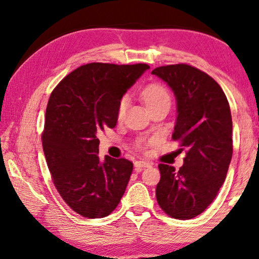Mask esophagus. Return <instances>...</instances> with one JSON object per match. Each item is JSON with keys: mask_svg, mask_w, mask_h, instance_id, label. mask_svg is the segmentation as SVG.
I'll list each match as a JSON object with an SVG mask.
<instances>
[{"mask_svg": "<svg viewBox=\"0 0 259 259\" xmlns=\"http://www.w3.org/2000/svg\"><path fill=\"white\" fill-rule=\"evenodd\" d=\"M148 166H151V164L148 161L138 160V161L134 162V168H136L137 172H141V171H143V168L148 167Z\"/></svg>", "mask_w": 259, "mask_h": 259, "instance_id": "obj_1", "label": "esophagus"}]
</instances>
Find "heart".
Masks as SVG:
<instances>
[{
    "mask_svg": "<svg viewBox=\"0 0 259 259\" xmlns=\"http://www.w3.org/2000/svg\"><path fill=\"white\" fill-rule=\"evenodd\" d=\"M143 99L146 104L147 107H151L152 105L157 104V102L164 101V100H169V95L166 90L160 84H150L143 91ZM127 106V100L126 98H123L120 100L119 106H118V116L121 118L123 113L126 111Z\"/></svg>",
    "mask_w": 259,
    "mask_h": 259,
    "instance_id": "heart-1",
    "label": "heart"
}]
</instances>
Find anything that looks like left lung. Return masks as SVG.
I'll list each match as a JSON object with an SVG mask.
<instances>
[{
  "instance_id": "8db88e82",
  "label": "left lung",
  "mask_w": 259,
  "mask_h": 259,
  "mask_svg": "<svg viewBox=\"0 0 259 259\" xmlns=\"http://www.w3.org/2000/svg\"><path fill=\"white\" fill-rule=\"evenodd\" d=\"M171 88L177 101L172 139L187 148L184 165L160 164L155 196L165 213L192 219L206 210L226 178L232 158V118L222 87L192 66L168 65L152 70Z\"/></svg>"
}]
</instances>
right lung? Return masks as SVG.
Listing matches in <instances>:
<instances>
[{"label": "right lung", "mask_w": 259, "mask_h": 259, "mask_svg": "<svg viewBox=\"0 0 259 259\" xmlns=\"http://www.w3.org/2000/svg\"><path fill=\"white\" fill-rule=\"evenodd\" d=\"M146 63H87L68 74L49 98L42 146L53 183L66 204L86 218H104L118 206L133 164L99 158L97 134L114 128L118 106Z\"/></svg>", "instance_id": "1"}]
</instances>
